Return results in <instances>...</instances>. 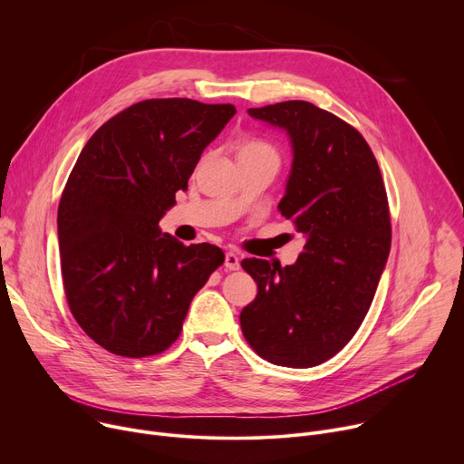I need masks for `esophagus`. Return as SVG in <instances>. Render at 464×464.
I'll use <instances>...</instances> for the list:
<instances>
[{"label":"esophagus","mask_w":464,"mask_h":464,"mask_svg":"<svg viewBox=\"0 0 464 464\" xmlns=\"http://www.w3.org/2000/svg\"><path fill=\"white\" fill-rule=\"evenodd\" d=\"M224 266H226L229 272H235V270H238V268H240V258H238V255H237L235 251L226 253V262H224Z\"/></svg>","instance_id":"esophagus-1"}]
</instances>
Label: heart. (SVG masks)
Masks as SVG:
<instances>
[{
    "label": "heart",
    "mask_w": 464,
    "mask_h": 464,
    "mask_svg": "<svg viewBox=\"0 0 464 464\" xmlns=\"http://www.w3.org/2000/svg\"><path fill=\"white\" fill-rule=\"evenodd\" d=\"M240 158H274L279 161V154H277L276 147L266 141H260V140L246 141L238 152V160Z\"/></svg>",
    "instance_id": "b5f03b06"
}]
</instances>
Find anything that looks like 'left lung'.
Returning <instances> with one entry per match:
<instances>
[{"label":"left lung","mask_w":464,"mask_h":464,"mask_svg":"<svg viewBox=\"0 0 464 464\" xmlns=\"http://www.w3.org/2000/svg\"><path fill=\"white\" fill-rule=\"evenodd\" d=\"M285 130L294 150L279 211L304 235L292 266L244 258L256 297L242 308V334L264 360L314 367L338 354L372 303L391 249L383 179L360 131L306 101L249 108Z\"/></svg>","instance_id":"8db88e82"}]
</instances>
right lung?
Returning a JSON list of instances; mask_svg holds the SVG:
<instances>
[{
  "label": "right lung",
  "instance_id": "add662e5",
  "mask_svg": "<svg viewBox=\"0 0 464 464\" xmlns=\"http://www.w3.org/2000/svg\"><path fill=\"white\" fill-rule=\"evenodd\" d=\"M233 104L149 99L106 121L82 149L58 204L65 299L84 333L126 358L167 351L196 292L224 262L213 244L161 233Z\"/></svg>",
  "mask_w": 464,
  "mask_h": 464
}]
</instances>
